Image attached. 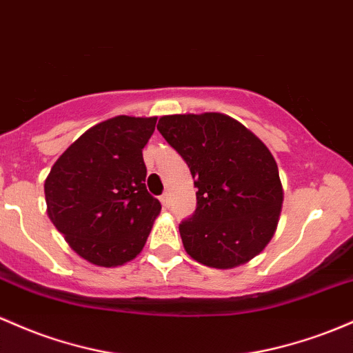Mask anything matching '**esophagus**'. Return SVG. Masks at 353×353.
<instances>
[{
	"label": "esophagus",
	"mask_w": 353,
	"mask_h": 353,
	"mask_svg": "<svg viewBox=\"0 0 353 353\" xmlns=\"http://www.w3.org/2000/svg\"><path fill=\"white\" fill-rule=\"evenodd\" d=\"M159 199H161L162 206H164V208H170V197H169L168 192H165V194H162L161 197H159Z\"/></svg>",
	"instance_id": "34e87169"
}]
</instances>
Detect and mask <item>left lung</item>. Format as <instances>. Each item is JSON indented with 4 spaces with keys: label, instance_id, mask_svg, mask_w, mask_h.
I'll use <instances>...</instances> for the list:
<instances>
[{
    "label": "left lung",
    "instance_id": "left-lung-1",
    "mask_svg": "<svg viewBox=\"0 0 353 353\" xmlns=\"http://www.w3.org/2000/svg\"><path fill=\"white\" fill-rule=\"evenodd\" d=\"M157 130L196 179V211L179 224L189 256L226 270L261 253L283 204L268 147L223 114L165 115Z\"/></svg>",
    "mask_w": 353,
    "mask_h": 353
}]
</instances>
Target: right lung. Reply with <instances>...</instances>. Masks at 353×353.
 Returning a JSON list of instances; mask_svg holds the SVG:
<instances>
[{
	"label": "right lung",
	"instance_id": "right-lung-1",
	"mask_svg": "<svg viewBox=\"0 0 353 353\" xmlns=\"http://www.w3.org/2000/svg\"><path fill=\"white\" fill-rule=\"evenodd\" d=\"M156 117L119 115L80 135L45 181L48 216L75 253L99 266L137 256L161 212L145 188L142 149Z\"/></svg>",
	"mask_w": 353,
	"mask_h": 353
}]
</instances>
